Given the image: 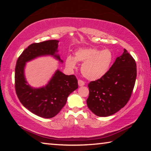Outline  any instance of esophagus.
<instances>
[{
	"instance_id": "34e87169",
	"label": "esophagus",
	"mask_w": 151,
	"mask_h": 151,
	"mask_svg": "<svg viewBox=\"0 0 151 151\" xmlns=\"http://www.w3.org/2000/svg\"><path fill=\"white\" fill-rule=\"evenodd\" d=\"M78 86H83L85 85V82L81 81V80H78Z\"/></svg>"
}]
</instances>
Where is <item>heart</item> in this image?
<instances>
[{"mask_svg":"<svg viewBox=\"0 0 151 151\" xmlns=\"http://www.w3.org/2000/svg\"><path fill=\"white\" fill-rule=\"evenodd\" d=\"M113 61V54L109 49L100 50L95 48H78L75 57L68 56L65 64L68 68L76 67V62L83 63L81 73L88 80L95 81L101 78L108 72Z\"/></svg>","mask_w":151,"mask_h":151,"instance_id":"b5f03b06","label":"heart"}]
</instances>
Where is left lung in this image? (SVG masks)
Instances as JSON below:
<instances>
[{
	"instance_id": "obj_1",
	"label": "left lung",
	"mask_w": 151,
	"mask_h": 151,
	"mask_svg": "<svg viewBox=\"0 0 151 151\" xmlns=\"http://www.w3.org/2000/svg\"><path fill=\"white\" fill-rule=\"evenodd\" d=\"M137 77V65L132 56L124 52L116 58L103 77L88 85V109L98 116H109L126 105L131 98Z\"/></svg>"
}]
</instances>
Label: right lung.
<instances>
[{
  "mask_svg": "<svg viewBox=\"0 0 151 151\" xmlns=\"http://www.w3.org/2000/svg\"><path fill=\"white\" fill-rule=\"evenodd\" d=\"M58 42L50 40L29 45L18 58L15 67V90L20 103L33 114L45 119L55 116L63 108L69 94L78 88L77 79L57 69L47 85L35 88L28 83L24 68L27 63L45 56L63 63L58 54Z\"/></svg>",
  "mask_w": 151,
  "mask_h": 151,
  "instance_id": "obj_1",
  "label": "right lung"
}]
</instances>
